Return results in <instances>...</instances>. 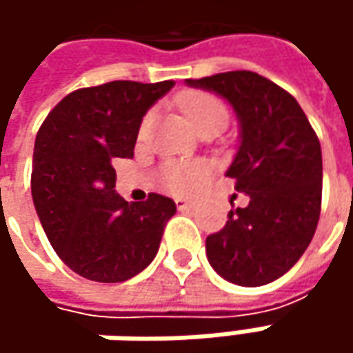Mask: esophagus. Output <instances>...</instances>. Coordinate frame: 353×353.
I'll return each mask as SVG.
<instances>
[{
	"label": "esophagus",
	"mask_w": 353,
	"mask_h": 353,
	"mask_svg": "<svg viewBox=\"0 0 353 353\" xmlns=\"http://www.w3.org/2000/svg\"><path fill=\"white\" fill-rule=\"evenodd\" d=\"M174 202H176V208L179 210H190V208H194V202H190L186 198H176Z\"/></svg>",
	"instance_id": "34e87169"
}]
</instances>
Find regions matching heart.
I'll return each mask as SVG.
<instances>
[{"label": "heart", "mask_w": 353, "mask_h": 353, "mask_svg": "<svg viewBox=\"0 0 353 353\" xmlns=\"http://www.w3.org/2000/svg\"><path fill=\"white\" fill-rule=\"evenodd\" d=\"M179 108L188 117L192 128L198 129L210 121H222L228 119L225 105L216 96L206 92H184L179 98ZM151 114L143 119L141 131L149 128ZM206 167L202 163H170L165 167V183L174 192H192L198 183L206 176Z\"/></svg>", "instance_id": "1"}]
</instances>
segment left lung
Returning a JSON list of instances; mask_svg holds the SVG:
<instances>
[{"label":"left lung","mask_w":353,"mask_h":353,"mask_svg":"<svg viewBox=\"0 0 353 353\" xmlns=\"http://www.w3.org/2000/svg\"><path fill=\"white\" fill-rule=\"evenodd\" d=\"M222 96L239 123V147L225 170L245 208L206 237L214 271L241 287H261L301 259L316 232L322 202V151L303 108L287 90L250 70L186 80Z\"/></svg>","instance_id":"obj_1"}]
</instances>
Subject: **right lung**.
<instances>
[{"instance_id": "1", "label": "right lung", "mask_w": 353, "mask_h": 353, "mask_svg": "<svg viewBox=\"0 0 353 353\" xmlns=\"http://www.w3.org/2000/svg\"><path fill=\"white\" fill-rule=\"evenodd\" d=\"M174 86L114 80L62 98L43 121L33 151L31 192L52 250L80 277L121 283L155 259L176 212L167 196L116 194V159H131L147 110Z\"/></svg>"}]
</instances>
